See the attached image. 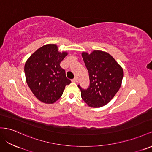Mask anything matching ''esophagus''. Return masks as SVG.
<instances>
[{
    "instance_id": "esophagus-1",
    "label": "esophagus",
    "mask_w": 152,
    "mask_h": 152,
    "mask_svg": "<svg viewBox=\"0 0 152 152\" xmlns=\"http://www.w3.org/2000/svg\"><path fill=\"white\" fill-rule=\"evenodd\" d=\"M73 82H75V83H77V81H78V79H77V77H75V78H74L72 80Z\"/></svg>"
}]
</instances>
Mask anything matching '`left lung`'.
<instances>
[{"mask_svg":"<svg viewBox=\"0 0 152 152\" xmlns=\"http://www.w3.org/2000/svg\"><path fill=\"white\" fill-rule=\"evenodd\" d=\"M81 55L90 79L87 89L78 85L81 98L93 108L105 105L121 86L123 69L110 54L102 50H93L91 54L83 52Z\"/></svg>","mask_w":152,"mask_h":152,"instance_id":"left-lung-1","label":"left lung"}]
</instances>
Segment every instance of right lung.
Masks as SVG:
<instances>
[{"label": "right lung", "instance_id": "add662e5", "mask_svg": "<svg viewBox=\"0 0 152 152\" xmlns=\"http://www.w3.org/2000/svg\"><path fill=\"white\" fill-rule=\"evenodd\" d=\"M67 52L58 51L56 44H47L37 49L26 61L24 72L31 91L40 102L50 104L59 99L71 81L66 77L60 64Z\"/></svg>", "mask_w": 152, "mask_h": 152}]
</instances>
